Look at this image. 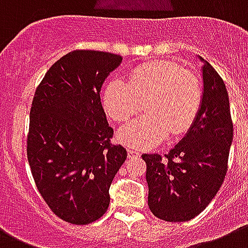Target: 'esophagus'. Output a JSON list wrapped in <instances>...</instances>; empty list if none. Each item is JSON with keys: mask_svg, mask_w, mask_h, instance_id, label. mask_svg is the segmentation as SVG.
<instances>
[{"mask_svg": "<svg viewBox=\"0 0 248 248\" xmlns=\"http://www.w3.org/2000/svg\"><path fill=\"white\" fill-rule=\"evenodd\" d=\"M140 153L136 150H132V149H128V158H134V156H140Z\"/></svg>", "mask_w": 248, "mask_h": 248, "instance_id": "obj_1", "label": "esophagus"}]
</instances>
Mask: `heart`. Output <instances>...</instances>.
<instances>
[{
  "mask_svg": "<svg viewBox=\"0 0 248 248\" xmlns=\"http://www.w3.org/2000/svg\"><path fill=\"white\" fill-rule=\"evenodd\" d=\"M202 86L195 75L170 61L134 67L128 82L112 78L103 92L107 114L125 122L142 108L147 114L120 128L119 141L128 147L149 149L170 133L180 136L193 125L202 106Z\"/></svg>",
  "mask_w": 248,
  "mask_h": 248,
  "instance_id": "heart-1",
  "label": "heart"
}]
</instances>
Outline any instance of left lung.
Masks as SVG:
<instances>
[{"label": "left lung", "instance_id": "1", "mask_svg": "<svg viewBox=\"0 0 248 248\" xmlns=\"http://www.w3.org/2000/svg\"><path fill=\"white\" fill-rule=\"evenodd\" d=\"M203 63L202 106L189 132L164 158L142 155L149 208L164 221L184 222L198 216L217 194L228 170L233 141L229 95L220 75Z\"/></svg>", "mask_w": 248, "mask_h": 248}]
</instances>
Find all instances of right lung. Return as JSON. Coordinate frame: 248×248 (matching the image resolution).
I'll use <instances>...</instances> for the list:
<instances>
[{"mask_svg":"<svg viewBox=\"0 0 248 248\" xmlns=\"http://www.w3.org/2000/svg\"><path fill=\"white\" fill-rule=\"evenodd\" d=\"M118 54L74 50L46 72L34 92L27 158L38 193L59 218L86 225L110 204V185L125 162L101 103V88L120 66Z\"/></svg>","mask_w":248,"mask_h":248,"instance_id":"add662e5","label":"right lung"}]
</instances>
